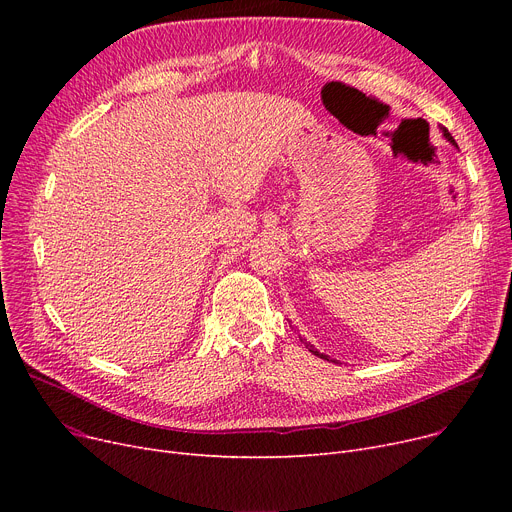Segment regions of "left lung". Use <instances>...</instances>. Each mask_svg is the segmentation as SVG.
<instances>
[{"mask_svg": "<svg viewBox=\"0 0 512 512\" xmlns=\"http://www.w3.org/2000/svg\"><path fill=\"white\" fill-rule=\"evenodd\" d=\"M442 132H444V137H446V139H448V141H450V143H452V145H456V143H454V139H452V137H450V132H448V130H446V128H442ZM303 342H305V340H303ZM305 346H307V348H309V353H313V355H315V357H321V359H328V355H324V353H319V351H317V348H315V346H313V344H309V342H305ZM328 361H330V359H328Z\"/></svg>", "mask_w": 512, "mask_h": 512, "instance_id": "obj_1", "label": "left lung"}]
</instances>
